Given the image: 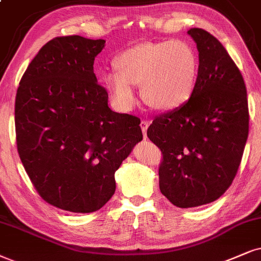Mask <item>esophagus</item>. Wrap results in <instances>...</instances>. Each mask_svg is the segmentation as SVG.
Listing matches in <instances>:
<instances>
[{
  "label": "esophagus",
  "instance_id": "esophagus-1",
  "mask_svg": "<svg viewBox=\"0 0 261 261\" xmlns=\"http://www.w3.org/2000/svg\"><path fill=\"white\" fill-rule=\"evenodd\" d=\"M140 126H141L142 134H143V136H144V137H146V133H147V128H148V126H149V120H147V119H143V120H142V121H141Z\"/></svg>",
  "mask_w": 261,
  "mask_h": 261
}]
</instances>
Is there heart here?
<instances>
[{
	"label": "heart",
	"instance_id": "1",
	"mask_svg": "<svg viewBox=\"0 0 261 261\" xmlns=\"http://www.w3.org/2000/svg\"><path fill=\"white\" fill-rule=\"evenodd\" d=\"M115 74L105 77V84L121 108L134 106L133 85H141L148 106L158 111L180 107L189 100L199 72L197 54L182 39L142 43L125 49L114 59Z\"/></svg>",
	"mask_w": 261,
	"mask_h": 261
}]
</instances>
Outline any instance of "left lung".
I'll use <instances>...</instances> for the list:
<instances>
[{"label": "left lung", "instance_id": "8db88e82", "mask_svg": "<svg viewBox=\"0 0 261 261\" xmlns=\"http://www.w3.org/2000/svg\"><path fill=\"white\" fill-rule=\"evenodd\" d=\"M199 50L193 95L154 118L147 136L163 153L160 191L180 208L219 199L231 186L249 130L242 74L222 43L202 29L188 31Z\"/></svg>", "mask_w": 261, "mask_h": 261}]
</instances>
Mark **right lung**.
<instances>
[{
    "label": "right lung",
    "mask_w": 261,
    "mask_h": 261,
    "mask_svg": "<svg viewBox=\"0 0 261 261\" xmlns=\"http://www.w3.org/2000/svg\"><path fill=\"white\" fill-rule=\"evenodd\" d=\"M106 41L81 36L45 43L22 74L15 137L30 180L45 202L74 213L100 210L115 191L114 172L137 142L140 119L108 107L94 73Z\"/></svg>",
    "instance_id": "right-lung-1"
}]
</instances>
